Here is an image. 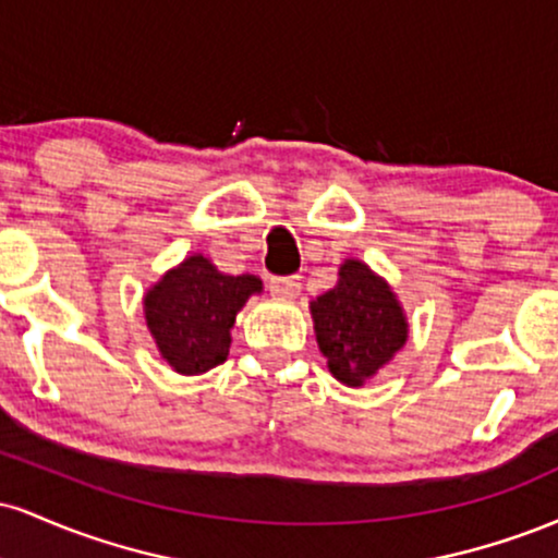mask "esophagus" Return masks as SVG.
Here are the masks:
<instances>
[{"label":"esophagus","mask_w":558,"mask_h":558,"mask_svg":"<svg viewBox=\"0 0 558 558\" xmlns=\"http://www.w3.org/2000/svg\"><path fill=\"white\" fill-rule=\"evenodd\" d=\"M301 291V283H299V275H286V278H270V293L278 299H296Z\"/></svg>","instance_id":"esophagus-1"}]
</instances>
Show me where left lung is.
Wrapping results in <instances>:
<instances>
[{"label": "left lung", "mask_w": 558, "mask_h": 558, "mask_svg": "<svg viewBox=\"0 0 558 558\" xmlns=\"http://www.w3.org/2000/svg\"><path fill=\"white\" fill-rule=\"evenodd\" d=\"M317 345L343 386H364L407 343L409 323L380 275L360 259H345L338 283L310 304Z\"/></svg>", "instance_id": "1"}]
</instances>
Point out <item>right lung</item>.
Returning a JSON list of instances; mask_svg holds the SVG:
<instances>
[{
	"instance_id": "right-lung-1",
	"label": "right lung",
	"mask_w": 558,
	"mask_h": 558,
	"mask_svg": "<svg viewBox=\"0 0 558 558\" xmlns=\"http://www.w3.org/2000/svg\"><path fill=\"white\" fill-rule=\"evenodd\" d=\"M259 291L257 275H226L194 254L146 291V328L175 373L202 375L228 360L235 315Z\"/></svg>"
}]
</instances>
